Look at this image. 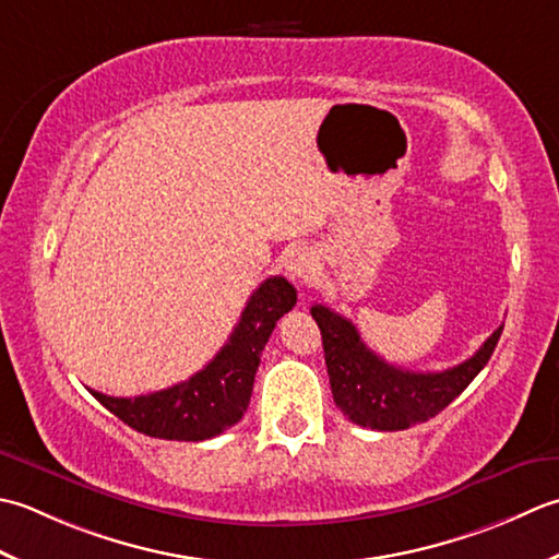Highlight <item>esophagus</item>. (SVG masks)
Here are the masks:
<instances>
[{"instance_id": "1", "label": "esophagus", "mask_w": 559, "mask_h": 559, "mask_svg": "<svg viewBox=\"0 0 559 559\" xmlns=\"http://www.w3.org/2000/svg\"><path fill=\"white\" fill-rule=\"evenodd\" d=\"M284 270L292 280H309L316 270V258L309 248H294L284 260Z\"/></svg>"}]
</instances>
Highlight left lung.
Listing matches in <instances>:
<instances>
[{"instance_id": "8db88e82", "label": "left lung", "mask_w": 559, "mask_h": 559, "mask_svg": "<svg viewBox=\"0 0 559 559\" xmlns=\"http://www.w3.org/2000/svg\"><path fill=\"white\" fill-rule=\"evenodd\" d=\"M323 335L325 364L335 405L359 427L397 431L427 423L455 401L492 357L504 325H499L485 345L459 367L447 371H407L364 345L357 328L325 306L311 309Z\"/></svg>"}]
</instances>
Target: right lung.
I'll use <instances>...</instances> for the list:
<instances>
[{"label": "right lung", "mask_w": 559, "mask_h": 559, "mask_svg": "<svg viewBox=\"0 0 559 559\" xmlns=\"http://www.w3.org/2000/svg\"><path fill=\"white\" fill-rule=\"evenodd\" d=\"M296 289L284 277H267L250 296L241 321L216 357L188 381L136 397L91 391L124 425L154 439L204 441L234 427L253 393L260 355L280 318L292 311Z\"/></svg>", "instance_id": "obj_1"}]
</instances>
